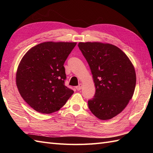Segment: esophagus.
<instances>
[{
  "instance_id": "1",
  "label": "esophagus",
  "mask_w": 153,
  "mask_h": 153,
  "mask_svg": "<svg viewBox=\"0 0 153 153\" xmlns=\"http://www.w3.org/2000/svg\"><path fill=\"white\" fill-rule=\"evenodd\" d=\"M82 86H83V85L82 83H79V85L78 86H77L76 88V89L77 90V91H79V90H81L82 89Z\"/></svg>"
}]
</instances>
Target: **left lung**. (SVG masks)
Instances as JSON below:
<instances>
[{
	"label": "left lung",
	"mask_w": 153,
	"mask_h": 153,
	"mask_svg": "<svg viewBox=\"0 0 153 153\" xmlns=\"http://www.w3.org/2000/svg\"><path fill=\"white\" fill-rule=\"evenodd\" d=\"M78 47L89 64L95 94L88 100L91 112L102 120L117 116L134 95L136 74L131 62L115 45L99 42H80Z\"/></svg>",
	"instance_id": "1"
}]
</instances>
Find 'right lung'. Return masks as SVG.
Wrapping results in <instances>:
<instances>
[{
  "mask_svg": "<svg viewBox=\"0 0 153 153\" xmlns=\"http://www.w3.org/2000/svg\"><path fill=\"white\" fill-rule=\"evenodd\" d=\"M76 44L45 42L23 56L16 72V85L23 99L37 112L58 111L74 93L64 85V64Z\"/></svg>",
  "mask_w": 153,
  "mask_h": 153,
  "instance_id": "add662e5",
  "label": "right lung"
}]
</instances>
